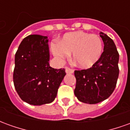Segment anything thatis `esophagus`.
Listing matches in <instances>:
<instances>
[{
  "instance_id": "1",
  "label": "esophagus",
  "mask_w": 130,
  "mask_h": 130,
  "mask_svg": "<svg viewBox=\"0 0 130 130\" xmlns=\"http://www.w3.org/2000/svg\"><path fill=\"white\" fill-rule=\"evenodd\" d=\"M65 72H66L67 74H72L74 72L73 70H72V69H70V68H68V67L65 68Z\"/></svg>"
}]
</instances>
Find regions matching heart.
Masks as SVG:
<instances>
[{"label": "heart", "instance_id": "heart-1", "mask_svg": "<svg viewBox=\"0 0 130 130\" xmlns=\"http://www.w3.org/2000/svg\"><path fill=\"white\" fill-rule=\"evenodd\" d=\"M53 54L58 59H65L72 53L74 62L82 68H90L98 62L103 51L100 36L84 31L65 34L60 42L52 43Z\"/></svg>", "mask_w": 130, "mask_h": 130}]
</instances>
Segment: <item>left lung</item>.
<instances>
[{
  "mask_svg": "<svg viewBox=\"0 0 130 130\" xmlns=\"http://www.w3.org/2000/svg\"><path fill=\"white\" fill-rule=\"evenodd\" d=\"M104 51L100 58L87 70L74 71V95L80 102L94 104L105 100L113 92L118 78L119 54L114 42L100 32Z\"/></svg>",
  "mask_w": 130,
  "mask_h": 130,
  "instance_id": "1",
  "label": "left lung"
}]
</instances>
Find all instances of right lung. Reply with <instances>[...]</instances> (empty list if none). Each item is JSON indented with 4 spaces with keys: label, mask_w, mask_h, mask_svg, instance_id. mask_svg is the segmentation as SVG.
Segmentation results:
<instances>
[{
    "label": "right lung",
    "mask_w": 130,
    "mask_h": 130,
    "mask_svg": "<svg viewBox=\"0 0 130 130\" xmlns=\"http://www.w3.org/2000/svg\"><path fill=\"white\" fill-rule=\"evenodd\" d=\"M48 37L30 35L25 37L15 54L13 82L20 98L40 106L55 100L65 76L64 69L49 66Z\"/></svg>",
    "instance_id": "right-lung-1"
}]
</instances>
